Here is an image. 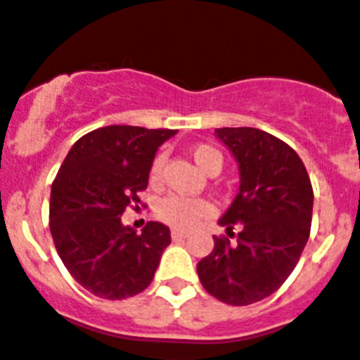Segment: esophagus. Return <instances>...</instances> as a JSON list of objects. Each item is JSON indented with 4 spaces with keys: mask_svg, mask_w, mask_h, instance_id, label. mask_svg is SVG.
I'll list each match as a JSON object with an SVG mask.
<instances>
[{
    "mask_svg": "<svg viewBox=\"0 0 360 360\" xmlns=\"http://www.w3.org/2000/svg\"><path fill=\"white\" fill-rule=\"evenodd\" d=\"M171 237H173L174 240H182L187 237V231H182V230H173L171 231Z\"/></svg>",
    "mask_w": 360,
    "mask_h": 360,
    "instance_id": "1",
    "label": "esophagus"
}]
</instances>
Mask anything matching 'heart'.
I'll return each instance as SVG.
<instances>
[{
    "label": "heart",
    "instance_id": "b5f03b06",
    "mask_svg": "<svg viewBox=\"0 0 360 360\" xmlns=\"http://www.w3.org/2000/svg\"><path fill=\"white\" fill-rule=\"evenodd\" d=\"M191 156L198 167L206 174L213 176L219 174L222 169V154L215 147L206 143L195 145L191 148ZM165 163V156L162 153L156 154L148 169V180L150 184H158L162 178V169ZM213 207L206 198H187L178 195H169L156 204V217L169 226L178 230H189L197 224L200 219L212 215Z\"/></svg>",
    "mask_w": 360,
    "mask_h": 360
}]
</instances>
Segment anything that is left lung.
Listing matches in <instances>:
<instances>
[{"instance_id":"8db88e82","label":"left lung","mask_w":360,"mask_h":360,"mask_svg":"<svg viewBox=\"0 0 360 360\" xmlns=\"http://www.w3.org/2000/svg\"><path fill=\"white\" fill-rule=\"evenodd\" d=\"M239 163L236 200L219 224L237 243L213 236L212 254L198 261L202 287L228 305H250L280 289L307 245L313 186L292 147L250 127L217 129Z\"/></svg>"}]
</instances>
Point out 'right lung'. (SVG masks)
Returning a JSON list of instances; mask_svg holds the SVG:
<instances>
[{
    "mask_svg": "<svg viewBox=\"0 0 360 360\" xmlns=\"http://www.w3.org/2000/svg\"><path fill=\"white\" fill-rule=\"evenodd\" d=\"M171 129L110 124L84 134L68 153L51 186L49 228L71 278L105 300L143 292L154 278L171 231L147 222L141 233L121 224L141 204L148 169Z\"/></svg>",
    "mask_w": 360,
    "mask_h": 360,
    "instance_id": "right-lung-1",
    "label": "right lung"
}]
</instances>
